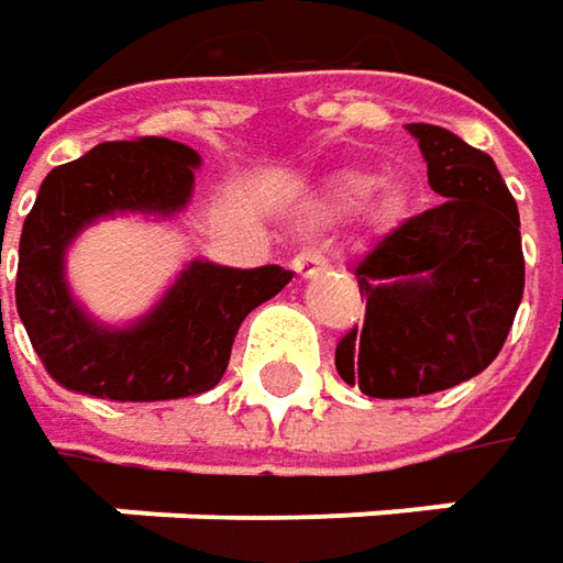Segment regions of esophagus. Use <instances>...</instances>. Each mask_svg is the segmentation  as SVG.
I'll return each mask as SVG.
<instances>
[{"label": "esophagus", "mask_w": 563, "mask_h": 563, "mask_svg": "<svg viewBox=\"0 0 563 563\" xmlns=\"http://www.w3.org/2000/svg\"><path fill=\"white\" fill-rule=\"evenodd\" d=\"M328 267V257L321 255L318 249H302V252H296V257H292V271L299 274V277H318L321 271Z\"/></svg>", "instance_id": "1"}]
</instances>
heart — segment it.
<instances>
[{
  "instance_id": "obj_1",
  "label": "heart",
  "mask_w": 563,
  "mask_h": 563,
  "mask_svg": "<svg viewBox=\"0 0 563 563\" xmlns=\"http://www.w3.org/2000/svg\"><path fill=\"white\" fill-rule=\"evenodd\" d=\"M372 185L375 183L368 176H343L333 185V198H336V205H358L372 191ZM400 208H404V198L397 191H384L378 198V205H375L378 217H394Z\"/></svg>"
}]
</instances>
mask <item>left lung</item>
I'll return each instance as SVG.
<instances>
[{
    "mask_svg": "<svg viewBox=\"0 0 563 563\" xmlns=\"http://www.w3.org/2000/svg\"><path fill=\"white\" fill-rule=\"evenodd\" d=\"M444 205L404 220L355 261L365 324L336 372L365 397L404 400L485 372L523 299L520 213L495 159L438 125H409Z\"/></svg>",
    "mask_w": 563,
    "mask_h": 563,
    "instance_id": "8db88e82",
    "label": "left lung"
}]
</instances>
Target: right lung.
I'll return each mask as SVG.
<instances>
[{
	"mask_svg": "<svg viewBox=\"0 0 563 563\" xmlns=\"http://www.w3.org/2000/svg\"><path fill=\"white\" fill-rule=\"evenodd\" d=\"M198 163L188 144L169 137L107 141L43 179L21 230L14 302L34 353L62 387L122 404L205 394L223 378L249 311L292 280L277 264L235 271L191 261L135 328H100L75 306L62 274L68 242L115 210H183Z\"/></svg>",
	"mask_w": 563,
	"mask_h": 563,
	"instance_id": "obj_1",
	"label": "right lung"
}]
</instances>
